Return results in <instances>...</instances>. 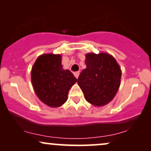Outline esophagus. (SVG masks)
<instances>
[{"mask_svg": "<svg viewBox=\"0 0 151 151\" xmlns=\"http://www.w3.org/2000/svg\"><path fill=\"white\" fill-rule=\"evenodd\" d=\"M74 77H75L76 78H77L79 77V72H75L74 73Z\"/></svg>", "mask_w": 151, "mask_h": 151, "instance_id": "esophagus-1", "label": "esophagus"}]
</instances>
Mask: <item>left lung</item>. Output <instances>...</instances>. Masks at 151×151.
<instances>
[{"label":"left lung","instance_id":"obj_1","mask_svg":"<svg viewBox=\"0 0 151 151\" xmlns=\"http://www.w3.org/2000/svg\"><path fill=\"white\" fill-rule=\"evenodd\" d=\"M86 68L77 83L85 99L94 106H104L114 98L121 84V70L110 54L89 52L85 55Z\"/></svg>","mask_w":151,"mask_h":151}]
</instances>
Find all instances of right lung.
Returning <instances> with one entry per match:
<instances>
[{
	"label": "right lung",
	"mask_w": 151,
	"mask_h": 151,
	"mask_svg": "<svg viewBox=\"0 0 151 151\" xmlns=\"http://www.w3.org/2000/svg\"><path fill=\"white\" fill-rule=\"evenodd\" d=\"M77 79L69 70H64L61 55L43 54L35 62L31 81L36 95L50 107L61 106L68 99L69 90Z\"/></svg>",
	"instance_id": "obj_1"
}]
</instances>
